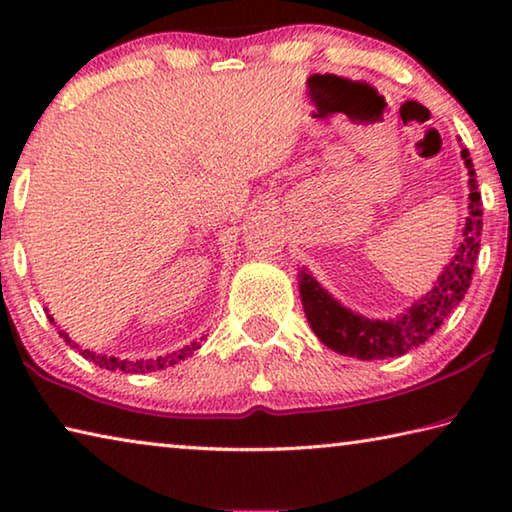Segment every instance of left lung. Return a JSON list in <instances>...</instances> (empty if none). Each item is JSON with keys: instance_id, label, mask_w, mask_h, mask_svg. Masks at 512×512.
<instances>
[{"instance_id": "left-lung-1", "label": "left lung", "mask_w": 512, "mask_h": 512, "mask_svg": "<svg viewBox=\"0 0 512 512\" xmlns=\"http://www.w3.org/2000/svg\"><path fill=\"white\" fill-rule=\"evenodd\" d=\"M467 176H470V216L465 221L463 244L456 250L452 262L440 273L438 282L427 296L413 302L406 314L388 320H370L366 316L354 314L336 302L329 293L320 287L307 268L300 271V298L305 307V316L311 329L329 350L357 357L363 361L402 357L413 348H418L433 336V332L443 325V320L452 314L454 307L463 300L470 289L476 255L481 248V228L483 210L481 194L476 192V173L470 158V151H461Z\"/></svg>"}]
</instances>
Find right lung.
<instances>
[{
  "instance_id": "1",
  "label": "right lung",
  "mask_w": 512,
  "mask_h": 512,
  "mask_svg": "<svg viewBox=\"0 0 512 512\" xmlns=\"http://www.w3.org/2000/svg\"><path fill=\"white\" fill-rule=\"evenodd\" d=\"M51 323H54V318L49 316ZM63 339L72 345V348L79 350L85 359L97 363L99 368H106V370H119V372H133V375H144V372H155V370H162V368H169L173 363L187 359L189 354H192L196 348H201L198 343L192 345H185L183 350L178 352H171L167 357H158V359H140V361H128V359H117V357H106V354H97V352H90V350H81L79 345H76L72 339L65 332H58Z\"/></svg>"
}]
</instances>
